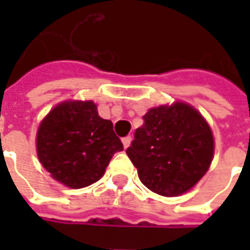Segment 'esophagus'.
Segmentation results:
<instances>
[{
    "label": "esophagus",
    "mask_w": 250,
    "mask_h": 250,
    "mask_svg": "<svg viewBox=\"0 0 250 250\" xmlns=\"http://www.w3.org/2000/svg\"><path fill=\"white\" fill-rule=\"evenodd\" d=\"M131 141H132V138H131V136H125V138H123V139H122V142H123V146H125V148H127V147L130 146Z\"/></svg>",
    "instance_id": "34e87169"
}]
</instances>
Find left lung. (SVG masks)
<instances>
[{
    "label": "left lung",
    "instance_id": "1",
    "mask_svg": "<svg viewBox=\"0 0 250 250\" xmlns=\"http://www.w3.org/2000/svg\"><path fill=\"white\" fill-rule=\"evenodd\" d=\"M127 155L141 182L163 197L188 193L208 173L214 136L202 114L185 102L152 107Z\"/></svg>",
    "mask_w": 250,
    "mask_h": 250
}]
</instances>
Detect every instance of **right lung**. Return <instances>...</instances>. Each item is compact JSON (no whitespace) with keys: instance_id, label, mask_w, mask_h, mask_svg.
<instances>
[{"instance_id":"1","label":"right lung","mask_w":250,"mask_h":250,"mask_svg":"<svg viewBox=\"0 0 250 250\" xmlns=\"http://www.w3.org/2000/svg\"><path fill=\"white\" fill-rule=\"evenodd\" d=\"M123 143L111 120L99 116L92 100H64L41 120L36 151L51 177L69 188H87L105 173Z\"/></svg>"}]
</instances>
